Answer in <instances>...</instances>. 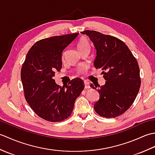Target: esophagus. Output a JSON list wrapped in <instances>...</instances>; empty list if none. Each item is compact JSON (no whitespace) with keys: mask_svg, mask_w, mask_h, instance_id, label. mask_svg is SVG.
<instances>
[{"mask_svg":"<svg viewBox=\"0 0 155 155\" xmlns=\"http://www.w3.org/2000/svg\"><path fill=\"white\" fill-rule=\"evenodd\" d=\"M84 88H85V89H88V88H91L89 83H88V82L84 81Z\"/></svg>","mask_w":155,"mask_h":155,"instance_id":"34e87169","label":"esophagus"}]
</instances>
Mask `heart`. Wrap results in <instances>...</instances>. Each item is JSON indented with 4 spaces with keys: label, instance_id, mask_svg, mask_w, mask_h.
<instances>
[{
    "label": "heart",
    "instance_id": "b5f03b06",
    "mask_svg": "<svg viewBox=\"0 0 155 155\" xmlns=\"http://www.w3.org/2000/svg\"><path fill=\"white\" fill-rule=\"evenodd\" d=\"M87 46H89V42H88V41L87 40L86 38H81L79 41H78V45H77V47H78V49L79 50V49L82 48H84L85 47H87ZM84 68L83 67H81L79 68V72H83L84 71Z\"/></svg>",
    "mask_w": 155,
    "mask_h": 155
}]
</instances>
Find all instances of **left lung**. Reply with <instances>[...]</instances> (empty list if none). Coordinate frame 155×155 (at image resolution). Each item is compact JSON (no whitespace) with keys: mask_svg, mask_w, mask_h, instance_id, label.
I'll list each match as a JSON object with an SVG mask.
<instances>
[{"mask_svg":"<svg viewBox=\"0 0 155 155\" xmlns=\"http://www.w3.org/2000/svg\"><path fill=\"white\" fill-rule=\"evenodd\" d=\"M97 50L96 68L103 70L105 84H91L97 90L99 100L94 109L100 116L115 118L123 114L135 100L140 87V69L137 61L124 42L110 35L95 31H84ZM106 71V72H104Z\"/></svg>","mask_w":155,"mask_h":155,"instance_id":"left-lung-1","label":"left lung"}]
</instances>
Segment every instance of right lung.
I'll return each mask as SVG.
<instances>
[{
  "label": "right lung",
  "instance_id": "right-lung-1",
  "mask_svg": "<svg viewBox=\"0 0 155 155\" xmlns=\"http://www.w3.org/2000/svg\"><path fill=\"white\" fill-rule=\"evenodd\" d=\"M79 33L55 36L36 42L22 66L21 77L25 97L38 117L60 122L71 114L74 102L84 89L81 78L59 86L53 79L62 68V52Z\"/></svg>",
  "mask_w": 155,
  "mask_h": 155
}]
</instances>
